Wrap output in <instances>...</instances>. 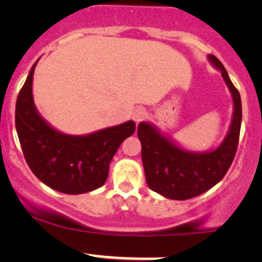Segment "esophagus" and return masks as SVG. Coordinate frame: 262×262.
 <instances>
[{"label": "esophagus", "mask_w": 262, "mask_h": 262, "mask_svg": "<svg viewBox=\"0 0 262 262\" xmlns=\"http://www.w3.org/2000/svg\"><path fill=\"white\" fill-rule=\"evenodd\" d=\"M146 115L147 113L143 107H137V109L133 112V114H132V118H133V120L138 124L139 121H142L144 118H146Z\"/></svg>", "instance_id": "esophagus-1"}]
</instances>
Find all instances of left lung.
<instances>
[{"label":"left lung","instance_id":"8db88e82","mask_svg":"<svg viewBox=\"0 0 262 262\" xmlns=\"http://www.w3.org/2000/svg\"><path fill=\"white\" fill-rule=\"evenodd\" d=\"M208 60L221 71L233 100L231 124L219 146L208 150L186 149L162 133L155 124L142 121L138 125L147 185L167 199H191L212 189L231 167L238 146L242 121L241 96L221 60L212 54L208 55Z\"/></svg>","mask_w":262,"mask_h":262}]
</instances>
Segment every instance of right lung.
Segmentation results:
<instances>
[{"mask_svg": "<svg viewBox=\"0 0 262 262\" xmlns=\"http://www.w3.org/2000/svg\"><path fill=\"white\" fill-rule=\"evenodd\" d=\"M39 60V59H38ZM36 60L18 92L15 125L24 156L34 175L47 186L70 195L101 187L120 144L136 130L133 120L82 136L59 132L34 104Z\"/></svg>", "mask_w": 262, "mask_h": 262, "instance_id": "1", "label": "right lung"}]
</instances>
